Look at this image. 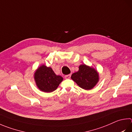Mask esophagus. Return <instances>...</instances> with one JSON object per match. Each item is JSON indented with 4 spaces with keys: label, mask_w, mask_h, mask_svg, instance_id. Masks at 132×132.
Masks as SVG:
<instances>
[{
    "label": "esophagus",
    "mask_w": 132,
    "mask_h": 132,
    "mask_svg": "<svg viewBox=\"0 0 132 132\" xmlns=\"http://www.w3.org/2000/svg\"><path fill=\"white\" fill-rule=\"evenodd\" d=\"M70 77H71V74H69V75H66L64 76V78H65L66 79H69L70 78Z\"/></svg>",
    "instance_id": "34e87169"
}]
</instances>
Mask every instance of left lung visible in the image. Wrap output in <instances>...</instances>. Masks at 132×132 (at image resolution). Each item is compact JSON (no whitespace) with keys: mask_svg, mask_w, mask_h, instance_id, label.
I'll return each mask as SVG.
<instances>
[{"mask_svg":"<svg viewBox=\"0 0 132 132\" xmlns=\"http://www.w3.org/2000/svg\"><path fill=\"white\" fill-rule=\"evenodd\" d=\"M71 78L80 88L90 90L99 82V76L95 69L82 64L79 66L78 71L71 75Z\"/></svg>","mask_w":132,"mask_h":132,"instance_id":"1","label":"left lung"}]
</instances>
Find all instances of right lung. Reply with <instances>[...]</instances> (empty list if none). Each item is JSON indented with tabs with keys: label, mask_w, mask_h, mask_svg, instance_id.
Returning a JSON list of instances; mask_svg holds the SVG:
<instances>
[{
	"label": "right lung",
	"mask_w": 132,
	"mask_h": 132,
	"mask_svg": "<svg viewBox=\"0 0 132 132\" xmlns=\"http://www.w3.org/2000/svg\"><path fill=\"white\" fill-rule=\"evenodd\" d=\"M34 79L37 87L43 92L49 93L55 90L63 78L57 76L50 67L42 64L34 73Z\"/></svg>",
	"instance_id": "1"
}]
</instances>
